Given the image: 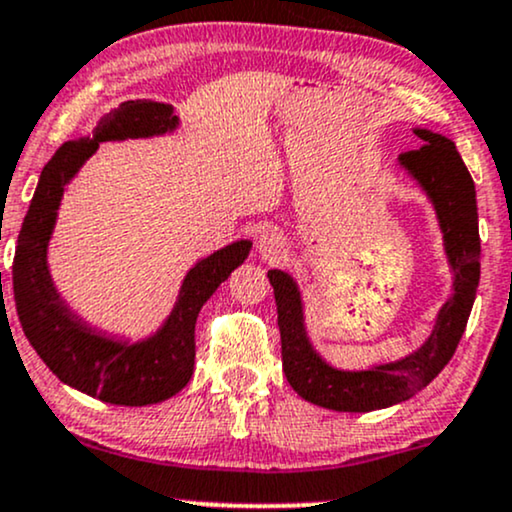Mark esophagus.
<instances>
[{
	"label": "esophagus",
	"instance_id": "esophagus-1",
	"mask_svg": "<svg viewBox=\"0 0 512 512\" xmlns=\"http://www.w3.org/2000/svg\"><path fill=\"white\" fill-rule=\"evenodd\" d=\"M288 243L279 229H267L257 238V252L264 262H276L286 255Z\"/></svg>",
	"mask_w": 512,
	"mask_h": 512
}]
</instances>
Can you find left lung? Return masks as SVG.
<instances>
[{
  "mask_svg": "<svg viewBox=\"0 0 512 512\" xmlns=\"http://www.w3.org/2000/svg\"><path fill=\"white\" fill-rule=\"evenodd\" d=\"M422 140L420 150L398 157L400 169L427 195L443 236V252L451 267V298L439 307L434 326L420 348L393 362L365 369H341L326 362L305 326V303L298 281L281 269H269L281 331V360L288 384L307 403L336 412H372L405 403L432 384L448 365L479 286V217L474 181L446 135L412 128Z\"/></svg>",
  "mask_w": 512,
  "mask_h": 512,
  "instance_id": "1",
  "label": "left lung"
}]
</instances>
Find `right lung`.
<instances>
[{"label": "right lung", "mask_w": 512, "mask_h": 512, "mask_svg": "<svg viewBox=\"0 0 512 512\" xmlns=\"http://www.w3.org/2000/svg\"><path fill=\"white\" fill-rule=\"evenodd\" d=\"M181 126L174 107L131 100L104 114L90 135L69 140L42 169L18 233L14 298L23 334L66 386L112 405L143 408L176 396L193 377L195 322L202 305L245 262L250 240H236L197 260L178 288L169 317L150 336H114L85 322L59 293L47 252L61 197L100 143L169 135Z\"/></svg>", "instance_id": "1"}]
</instances>
